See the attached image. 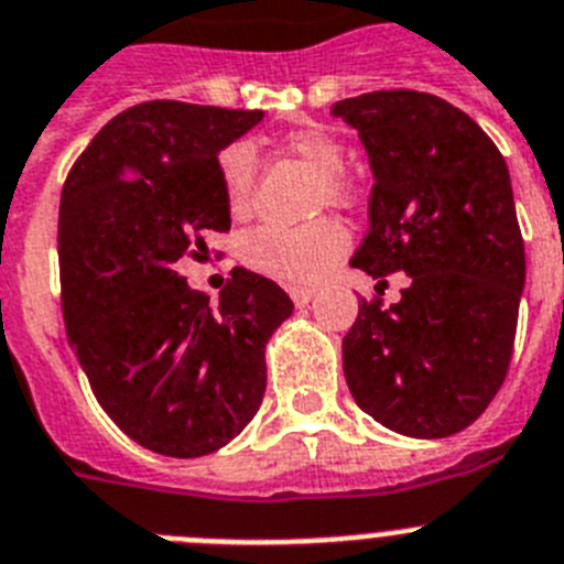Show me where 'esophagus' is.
I'll list each match as a JSON object with an SVG mask.
<instances>
[{
	"label": "esophagus",
	"mask_w": 564,
	"mask_h": 564,
	"mask_svg": "<svg viewBox=\"0 0 564 564\" xmlns=\"http://www.w3.org/2000/svg\"><path fill=\"white\" fill-rule=\"evenodd\" d=\"M289 295L295 301V306H306V303L315 297V289H306V286H289Z\"/></svg>",
	"instance_id": "1"
}]
</instances>
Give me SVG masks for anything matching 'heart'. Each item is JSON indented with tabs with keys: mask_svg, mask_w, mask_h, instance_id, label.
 Wrapping results in <instances>:
<instances>
[{
	"mask_svg": "<svg viewBox=\"0 0 564 564\" xmlns=\"http://www.w3.org/2000/svg\"><path fill=\"white\" fill-rule=\"evenodd\" d=\"M278 150L289 159L301 161L321 175L317 204L326 207H346L355 198L351 181L346 178V150L340 139L326 127L306 124L295 127L278 139ZM254 153L247 144H232L218 155V175H221L224 198L235 218L249 213L254 193ZM346 249V232L335 221L306 224V227H258L243 235L241 258L247 267L283 283H315L332 269Z\"/></svg>",
	"mask_w": 564,
	"mask_h": 564,
	"instance_id": "heart-1",
	"label": "heart"
}]
</instances>
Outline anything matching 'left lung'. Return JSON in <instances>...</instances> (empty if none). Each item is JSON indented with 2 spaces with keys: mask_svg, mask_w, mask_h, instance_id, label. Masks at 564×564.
Here are the masks:
<instances>
[{
  "mask_svg": "<svg viewBox=\"0 0 564 564\" xmlns=\"http://www.w3.org/2000/svg\"><path fill=\"white\" fill-rule=\"evenodd\" d=\"M332 116L355 127L375 175L351 267L411 278L389 310L360 303L343 375L386 429L452 437L488 409L511 364L525 243L506 159L471 116L431 93H364Z\"/></svg>",
  "mask_w": 564,
  "mask_h": 564,
  "instance_id": "1",
  "label": "left lung"
}]
</instances>
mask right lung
<instances>
[{
    "label": "right lung",
    "instance_id": "1",
    "mask_svg": "<svg viewBox=\"0 0 564 564\" xmlns=\"http://www.w3.org/2000/svg\"><path fill=\"white\" fill-rule=\"evenodd\" d=\"M263 110L144 101L101 127L58 207L67 340L107 417L164 457L238 437L267 391V343L292 301L232 269L218 306L175 272L204 232H227L218 153Z\"/></svg>",
    "mask_w": 564,
    "mask_h": 564
}]
</instances>
